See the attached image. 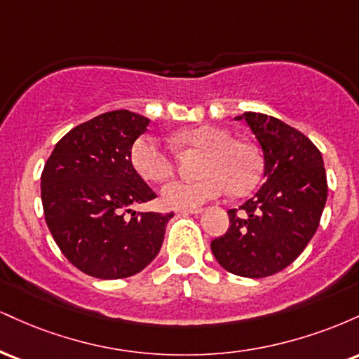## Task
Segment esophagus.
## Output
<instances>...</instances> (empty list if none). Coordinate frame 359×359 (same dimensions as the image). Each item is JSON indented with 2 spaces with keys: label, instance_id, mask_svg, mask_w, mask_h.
Wrapping results in <instances>:
<instances>
[{
  "label": "esophagus",
  "instance_id": "esophagus-1",
  "mask_svg": "<svg viewBox=\"0 0 359 359\" xmlns=\"http://www.w3.org/2000/svg\"><path fill=\"white\" fill-rule=\"evenodd\" d=\"M180 214V216H187V214H201L203 212V209L201 208H194V209H180V211H177Z\"/></svg>",
  "mask_w": 359,
  "mask_h": 359
}]
</instances>
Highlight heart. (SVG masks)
<instances>
[{"instance_id": "heart-1", "label": "heart", "mask_w": 359, "mask_h": 359, "mask_svg": "<svg viewBox=\"0 0 359 359\" xmlns=\"http://www.w3.org/2000/svg\"><path fill=\"white\" fill-rule=\"evenodd\" d=\"M172 142L179 147L204 150L197 180H170L162 189V203L170 209H194L217 199L226 191H250L262 172V160L253 145L234 140L226 128L201 125L175 131ZM131 165L147 182H162L174 172V158L150 135L131 147Z\"/></svg>"}]
</instances>
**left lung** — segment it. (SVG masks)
Masks as SVG:
<instances>
[{
    "label": "left lung",
    "instance_id": "1",
    "mask_svg": "<svg viewBox=\"0 0 359 359\" xmlns=\"http://www.w3.org/2000/svg\"><path fill=\"white\" fill-rule=\"evenodd\" d=\"M245 119L263 151L259 191L229 209V228L211 241L224 270L263 278L290 265L312 240L327 199L324 160L314 143L282 119L246 111Z\"/></svg>",
    "mask_w": 359,
    "mask_h": 359
}]
</instances>
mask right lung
I'll list each match as a JSON object with an SVG mask.
<instances>
[{
  "mask_svg": "<svg viewBox=\"0 0 359 359\" xmlns=\"http://www.w3.org/2000/svg\"><path fill=\"white\" fill-rule=\"evenodd\" d=\"M148 123L128 109L102 113L72 128L43 167L48 229L64 257L90 277L137 275L162 248L174 212L137 214L131 209L156 197L131 165V147Z\"/></svg>",
  "mask_w": 359,
  "mask_h": 359,
  "instance_id": "right-lung-1",
  "label": "right lung"
}]
</instances>
